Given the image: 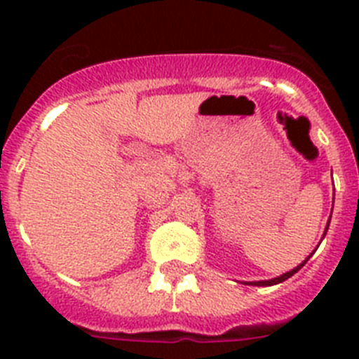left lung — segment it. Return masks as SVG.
I'll return each instance as SVG.
<instances>
[{
  "mask_svg": "<svg viewBox=\"0 0 359 359\" xmlns=\"http://www.w3.org/2000/svg\"><path fill=\"white\" fill-rule=\"evenodd\" d=\"M327 226H329V223H327ZM325 231H327V228H325ZM325 231H323V236H325ZM311 257V255H309ZM309 257H307V259H309ZM307 259L306 261L302 262V264H298L297 268L294 269H291V271H287V273H284V275H280V277H275V278H271V280H259V282H250V286H275V284H280V282H284V280H287V278L290 277H293L294 273H297L298 269L302 268L304 264H306L307 262Z\"/></svg>",
  "mask_w": 359,
  "mask_h": 359,
  "instance_id": "obj_1",
  "label": "left lung"
}]
</instances>
